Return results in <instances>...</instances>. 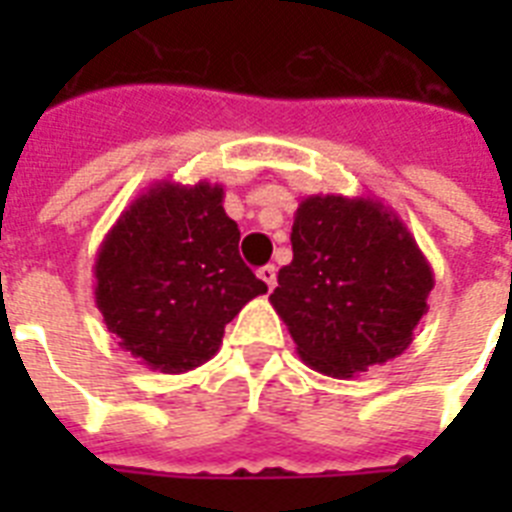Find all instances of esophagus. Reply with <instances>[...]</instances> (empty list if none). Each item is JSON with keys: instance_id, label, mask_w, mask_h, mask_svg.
Segmentation results:
<instances>
[{"instance_id": "obj_1", "label": "esophagus", "mask_w": 512, "mask_h": 512, "mask_svg": "<svg viewBox=\"0 0 512 512\" xmlns=\"http://www.w3.org/2000/svg\"><path fill=\"white\" fill-rule=\"evenodd\" d=\"M257 276H260V281H263L268 289L276 287V265H263V268L257 271Z\"/></svg>"}]
</instances>
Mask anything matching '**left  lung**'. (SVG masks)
<instances>
[{
	"label": "left lung",
	"mask_w": 512,
	"mask_h": 512,
	"mask_svg": "<svg viewBox=\"0 0 512 512\" xmlns=\"http://www.w3.org/2000/svg\"><path fill=\"white\" fill-rule=\"evenodd\" d=\"M433 268L404 220L372 196L313 193L292 225V263L271 305L297 353L348 380L401 356L428 313Z\"/></svg>",
	"instance_id": "obj_1"
}]
</instances>
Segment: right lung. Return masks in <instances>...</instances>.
Masks as SVG:
<instances>
[{
	"label": "right lung",
	"mask_w": 512,
	"mask_h": 512,
	"mask_svg": "<svg viewBox=\"0 0 512 512\" xmlns=\"http://www.w3.org/2000/svg\"><path fill=\"white\" fill-rule=\"evenodd\" d=\"M223 185L159 180L124 209L100 244L92 276L108 332L164 374L215 356L225 324L268 287L239 257V225Z\"/></svg>",
	"instance_id": "obj_1"
}]
</instances>
